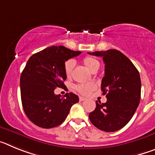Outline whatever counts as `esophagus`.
I'll list each match as a JSON object with an SVG mask.
<instances>
[{
  "mask_svg": "<svg viewBox=\"0 0 155 155\" xmlns=\"http://www.w3.org/2000/svg\"><path fill=\"white\" fill-rule=\"evenodd\" d=\"M85 100L86 98H83V97H80V98H79V101H80V102H84V101H85Z\"/></svg>",
  "mask_w": 155,
  "mask_h": 155,
  "instance_id": "1",
  "label": "esophagus"
}]
</instances>
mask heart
<instances>
[{
	"label": "heart",
	"instance_id": "1",
	"mask_svg": "<svg viewBox=\"0 0 155 155\" xmlns=\"http://www.w3.org/2000/svg\"><path fill=\"white\" fill-rule=\"evenodd\" d=\"M83 63H84V66L90 71H92L93 70H94L98 67L99 68V62L97 61L96 59L93 58L91 57H84L83 59ZM74 67V61H72V60H68L64 64V73H65L66 76L68 78L71 76ZM94 88H95V86H94V84H91V83L81 84L75 86V89L78 91L81 94H83V95L89 94Z\"/></svg>",
	"mask_w": 155,
	"mask_h": 155
}]
</instances>
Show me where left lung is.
<instances>
[{
	"instance_id": "left-lung-1",
	"label": "left lung",
	"mask_w": 155,
	"mask_h": 155,
	"mask_svg": "<svg viewBox=\"0 0 155 155\" xmlns=\"http://www.w3.org/2000/svg\"><path fill=\"white\" fill-rule=\"evenodd\" d=\"M88 54L103 59L105 76L101 89L107 98L105 103L96 102L95 109L89 113L90 121L105 132L119 130L128 124L139 105L141 90L140 74L129 58L119 50Z\"/></svg>"
}]
</instances>
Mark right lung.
<instances>
[{"instance_id": "add662e5", "label": "right lung", "mask_w": 155, "mask_h": 155, "mask_svg": "<svg viewBox=\"0 0 155 155\" xmlns=\"http://www.w3.org/2000/svg\"><path fill=\"white\" fill-rule=\"evenodd\" d=\"M63 46H50L28 59L20 78L23 109L34 124L42 128H53L61 124L79 98L74 93L64 97L54 94L57 87L64 86L67 79L64 64L80 55Z\"/></svg>"}]
</instances>
